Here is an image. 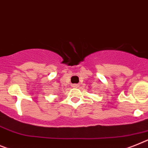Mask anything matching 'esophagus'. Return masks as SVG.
Listing matches in <instances>:
<instances>
[{
    "instance_id": "34e87169",
    "label": "esophagus",
    "mask_w": 148,
    "mask_h": 148,
    "mask_svg": "<svg viewBox=\"0 0 148 148\" xmlns=\"http://www.w3.org/2000/svg\"><path fill=\"white\" fill-rule=\"evenodd\" d=\"M73 86H74V87H76V86H77V84H74V85H73Z\"/></svg>"
}]
</instances>
